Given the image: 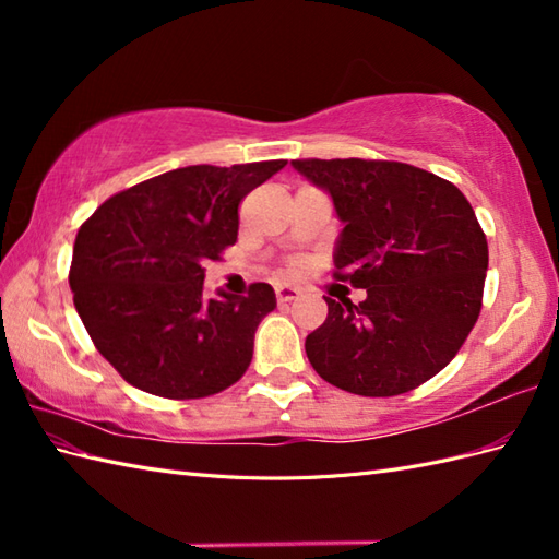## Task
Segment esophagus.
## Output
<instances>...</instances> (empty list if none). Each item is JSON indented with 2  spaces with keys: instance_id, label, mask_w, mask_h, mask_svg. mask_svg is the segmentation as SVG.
<instances>
[{
  "instance_id": "34e87169",
  "label": "esophagus",
  "mask_w": 559,
  "mask_h": 559,
  "mask_svg": "<svg viewBox=\"0 0 559 559\" xmlns=\"http://www.w3.org/2000/svg\"><path fill=\"white\" fill-rule=\"evenodd\" d=\"M298 288H293V286H278L276 288V298H278V302H290V300H295L298 298Z\"/></svg>"
}]
</instances>
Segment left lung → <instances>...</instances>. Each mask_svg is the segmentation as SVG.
I'll return each mask as SVG.
<instances>
[{
    "mask_svg": "<svg viewBox=\"0 0 559 559\" xmlns=\"http://www.w3.org/2000/svg\"><path fill=\"white\" fill-rule=\"evenodd\" d=\"M334 201L336 278L365 288L331 300L305 338L317 374L358 396H396L454 360L478 322L488 240L459 189L394 160H290Z\"/></svg>",
    "mask_w": 559,
    "mask_h": 559,
    "instance_id": "left-lung-1",
    "label": "left lung"
}]
</instances>
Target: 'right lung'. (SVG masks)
Wrapping results in <instances>:
<instances>
[{"label": "right lung", "mask_w": 559, "mask_h": 559, "mask_svg": "<svg viewBox=\"0 0 559 559\" xmlns=\"http://www.w3.org/2000/svg\"><path fill=\"white\" fill-rule=\"evenodd\" d=\"M286 160L189 165L110 197L81 225L71 257L74 307L100 355L129 384L204 399L240 379L254 334L276 307L269 283L204 295V264L237 240V206Z\"/></svg>", "instance_id": "obj_1"}]
</instances>
